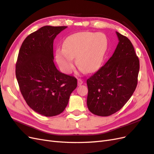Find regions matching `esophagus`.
Returning a JSON list of instances; mask_svg holds the SVG:
<instances>
[{"label":"esophagus","mask_w":154,"mask_h":154,"mask_svg":"<svg viewBox=\"0 0 154 154\" xmlns=\"http://www.w3.org/2000/svg\"><path fill=\"white\" fill-rule=\"evenodd\" d=\"M82 83H83V81L81 79H77V85L78 86H81Z\"/></svg>","instance_id":"34e87169"}]
</instances>
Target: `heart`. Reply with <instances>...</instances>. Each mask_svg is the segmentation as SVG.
Segmentation results:
<instances>
[{"label": "heart", "instance_id": "b5f03b06", "mask_svg": "<svg viewBox=\"0 0 154 154\" xmlns=\"http://www.w3.org/2000/svg\"><path fill=\"white\" fill-rule=\"evenodd\" d=\"M107 47V39L103 33L81 32L70 35L67 38L62 49H58L56 58L63 72H71L76 64L88 73L95 72L103 60Z\"/></svg>", "mask_w": 154, "mask_h": 154}]
</instances>
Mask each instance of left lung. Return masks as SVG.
<instances>
[{"mask_svg": "<svg viewBox=\"0 0 154 154\" xmlns=\"http://www.w3.org/2000/svg\"><path fill=\"white\" fill-rule=\"evenodd\" d=\"M116 34L119 42L112 56L86 81L88 108L97 116H108L119 111L137 85L139 59L131 41Z\"/></svg>", "mask_w": 154, "mask_h": 154, "instance_id": "1", "label": "left lung"}]
</instances>
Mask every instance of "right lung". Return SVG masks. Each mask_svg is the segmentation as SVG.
<instances>
[{"mask_svg": "<svg viewBox=\"0 0 154 154\" xmlns=\"http://www.w3.org/2000/svg\"><path fill=\"white\" fill-rule=\"evenodd\" d=\"M66 26H44L23 41L15 75L26 103L35 112L54 116L64 111L77 79L62 73L53 62V41Z\"/></svg>", "mask_w": 154, "mask_h": 154, "instance_id": "add662e5", "label": "right lung"}]
</instances>
